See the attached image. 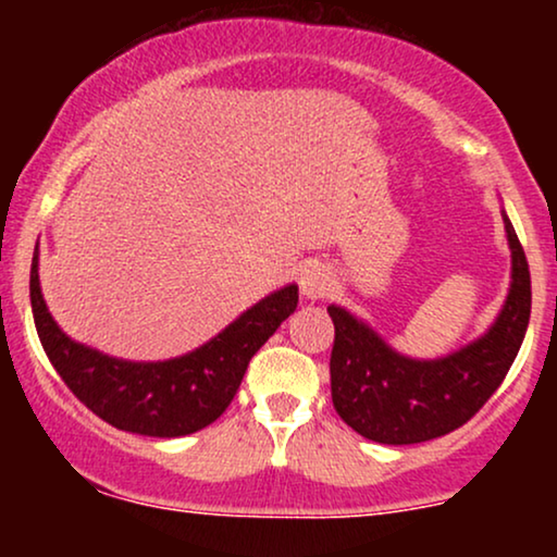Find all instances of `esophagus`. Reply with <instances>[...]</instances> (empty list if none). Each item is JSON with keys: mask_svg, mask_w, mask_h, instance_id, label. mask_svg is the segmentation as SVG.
Listing matches in <instances>:
<instances>
[{"mask_svg": "<svg viewBox=\"0 0 557 557\" xmlns=\"http://www.w3.org/2000/svg\"><path fill=\"white\" fill-rule=\"evenodd\" d=\"M298 283H300V293H304L306 300H319L330 293L332 277L322 264H306L304 270H300Z\"/></svg>", "mask_w": 557, "mask_h": 557, "instance_id": "obj_1", "label": "esophagus"}]
</instances>
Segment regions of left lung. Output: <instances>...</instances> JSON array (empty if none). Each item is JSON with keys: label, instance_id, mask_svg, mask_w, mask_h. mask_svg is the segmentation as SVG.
<instances>
[{"label": "left lung", "instance_id": "1", "mask_svg": "<svg viewBox=\"0 0 557 557\" xmlns=\"http://www.w3.org/2000/svg\"><path fill=\"white\" fill-rule=\"evenodd\" d=\"M510 246V287L492 327L443 359H411L367 322L327 306L335 324L330 385L335 411L350 430L382 445L443 437L469 421L500 387L532 314V277L519 235L503 212Z\"/></svg>", "mask_w": 557, "mask_h": 557}]
</instances>
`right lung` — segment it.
I'll list each match as a JSON object with an SVG mask.
<instances>
[{
    "mask_svg": "<svg viewBox=\"0 0 557 557\" xmlns=\"http://www.w3.org/2000/svg\"><path fill=\"white\" fill-rule=\"evenodd\" d=\"M298 285H285L190 354L168 361H123L70 341L49 314L30 264V309L49 361L83 406L117 430L146 437H183L225 413L253 354L296 311Z\"/></svg>",
    "mask_w": 557,
    "mask_h": 557,
    "instance_id": "right-lung-1",
    "label": "right lung"
}]
</instances>
